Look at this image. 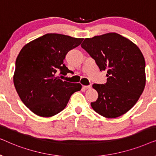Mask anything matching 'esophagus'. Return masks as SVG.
I'll use <instances>...</instances> for the list:
<instances>
[{"label":"esophagus","mask_w":156,"mask_h":156,"mask_svg":"<svg viewBox=\"0 0 156 156\" xmlns=\"http://www.w3.org/2000/svg\"><path fill=\"white\" fill-rule=\"evenodd\" d=\"M84 88L87 89H91V84H90V85H88V86H84Z\"/></svg>","instance_id":"34e87169"}]
</instances>
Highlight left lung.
Listing matches in <instances>:
<instances>
[{"instance_id":"left-lung-1","label":"left lung","mask_w":156,"mask_h":156,"mask_svg":"<svg viewBox=\"0 0 156 156\" xmlns=\"http://www.w3.org/2000/svg\"><path fill=\"white\" fill-rule=\"evenodd\" d=\"M81 46L100 71L107 70L106 84H93L99 97L91 102V107L108 119L122 116L136 104L146 86V62L141 51L116 33L85 38Z\"/></svg>"}]
</instances>
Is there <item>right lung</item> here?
Returning a JSON list of instances; mask_svg holds the SVG:
<instances>
[{"mask_svg":"<svg viewBox=\"0 0 156 156\" xmlns=\"http://www.w3.org/2000/svg\"><path fill=\"white\" fill-rule=\"evenodd\" d=\"M83 40L48 33L27 43L19 52L14 86L21 101L35 114L55 116L66 107L72 94L81 90L80 83L62 80L57 72L64 76L72 72L64 65V59Z\"/></svg>","mask_w":156,"mask_h":156,"instance_id":"add662e5","label":"right lung"}]
</instances>
